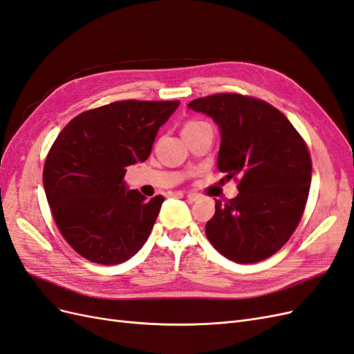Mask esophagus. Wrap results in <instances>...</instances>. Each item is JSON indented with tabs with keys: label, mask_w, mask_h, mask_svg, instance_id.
<instances>
[{
	"label": "esophagus",
	"mask_w": 354,
	"mask_h": 354,
	"mask_svg": "<svg viewBox=\"0 0 354 354\" xmlns=\"http://www.w3.org/2000/svg\"><path fill=\"white\" fill-rule=\"evenodd\" d=\"M186 198H187V201H190V202H195V201H198V199L201 198V195L194 194V192H187V194H186Z\"/></svg>",
	"instance_id": "34e87169"
}]
</instances>
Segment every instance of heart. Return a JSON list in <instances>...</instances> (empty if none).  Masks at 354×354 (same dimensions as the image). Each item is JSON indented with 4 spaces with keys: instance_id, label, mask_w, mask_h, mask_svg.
<instances>
[{
    "instance_id": "heart-1",
    "label": "heart",
    "mask_w": 354,
    "mask_h": 354,
    "mask_svg": "<svg viewBox=\"0 0 354 354\" xmlns=\"http://www.w3.org/2000/svg\"><path fill=\"white\" fill-rule=\"evenodd\" d=\"M198 124H202V122H198V121H194V122H189L186 127H192V125H198Z\"/></svg>"
}]
</instances>
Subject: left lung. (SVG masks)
Returning a JSON list of instances; mask_svg holds the SVG:
<instances>
[{
  "instance_id": "1",
  "label": "left lung",
  "mask_w": 354,
  "mask_h": 354,
  "mask_svg": "<svg viewBox=\"0 0 354 354\" xmlns=\"http://www.w3.org/2000/svg\"><path fill=\"white\" fill-rule=\"evenodd\" d=\"M187 108L212 118L220 130L217 168L238 178L239 194L223 203L205 234L221 255L257 263L279 251L303 216L312 160L292 124L272 104L224 93L196 99Z\"/></svg>"
}]
</instances>
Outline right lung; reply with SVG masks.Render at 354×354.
Listing matches in <instances>:
<instances>
[{"instance_id": "1", "label": "right lung", "mask_w": 354, "mask_h": 354, "mask_svg": "<svg viewBox=\"0 0 354 354\" xmlns=\"http://www.w3.org/2000/svg\"><path fill=\"white\" fill-rule=\"evenodd\" d=\"M178 104L115 102L73 118L57 136L42 183L60 233L84 259L120 264L147 241L164 196L128 189L125 168L149 158Z\"/></svg>"}]
</instances>
